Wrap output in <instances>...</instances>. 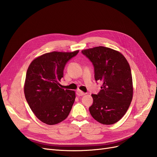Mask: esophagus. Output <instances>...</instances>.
Returning a JSON list of instances; mask_svg holds the SVG:
<instances>
[{"mask_svg":"<svg viewBox=\"0 0 157 157\" xmlns=\"http://www.w3.org/2000/svg\"><path fill=\"white\" fill-rule=\"evenodd\" d=\"M77 96H84V95L86 94V93L83 92L82 91H81V90H78L77 91Z\"/></svg>","mask_w":157,"mask_h":157,"instance_id":"esophagus-1","label":"esophagus"}]
</instances>
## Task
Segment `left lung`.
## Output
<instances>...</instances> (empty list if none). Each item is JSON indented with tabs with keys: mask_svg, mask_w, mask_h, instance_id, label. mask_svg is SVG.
Returning a JSON list of instances; mask_svg holds the SVG:
<instances>
[{
	"mask_svg": "<svg viewBox=\"0 0 157 157\" xmlns=\"http://www.w3.org/2000/svg\"><path fill=\"white\" fill-rule=\"evenodd\" d=\"M82 54L92 63L96 81L102 82L99 93L92 94L90 113L101 124H115L125 115L132 99L129 63L120 52L104 46L84 50Z\"/></svg>",
	"mask_w": 157,
	"mask_h": 157,
	"instance_id": "obj_1",
	"label": "left lung"
}]
</instances>
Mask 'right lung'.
I'll return each mask as SVG.
<instances>
[{"instance_id": "obj_1", "label": "right lung", "mask_w": 157, "mask_h": 157, "mask_svg": "<svg viewBox=\"0 0 157 157\" xmlns=\"http://www.w3.org/2000/svg\"><path fill=\"white\" fill-rule=\"evenodd\" d=\"M78 52L46 53L35 59L28 67L25 99L35 116L46 124L64 121L72 109L75 92L60 88L59 82L63 77L66 63Z\"/></svg>"}]
</instances>
